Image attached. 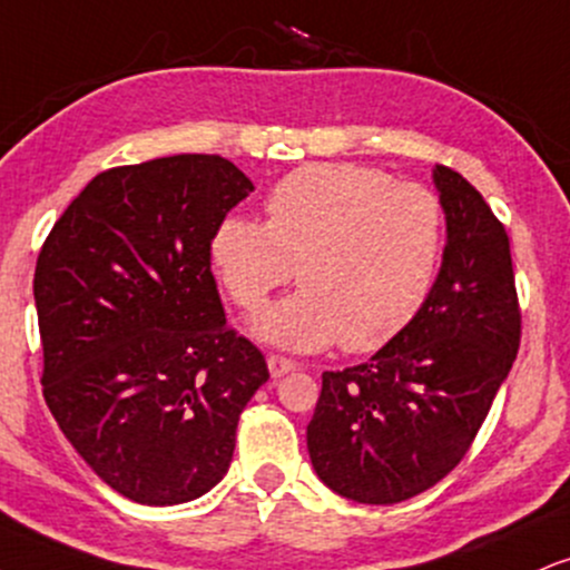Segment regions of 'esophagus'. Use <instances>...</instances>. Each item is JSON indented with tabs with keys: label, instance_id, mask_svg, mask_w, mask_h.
<instances>
[{
	"label": "esophagus",
	"instance_id": "1",
	"mask_svg": "<svg viewBox=\"0 0 570 570\" xmlns=\"http://www.w3.org/2000/svg\"><path fill=\"white\" fill-rule=\"evenodd\" d=\"M267 368H271V376H284L297 368V363L292 358H284V355H267Z\"/></svg>",
	"mask_w": 570,
	"mask_h": 570
}]
</instances>
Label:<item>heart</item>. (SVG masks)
Listing matches in <instances>:
<instances>
[{
    "label": "heart",
    "instance_id": "1",
    "mask_svg": "<svg viewBox=\"0 0 570 570\" xmlns=\"http://www.w3.org/2000/svg\"><path fill=\"white\" fill-rule=\"evenodd\" d=\"M267 223L228 215L209 259L225 292L259 311L297 265V292L257 315L252 332L286 351L353 353L401 334L433 292L445 244L441 198L355 164H315L286 175L265 202Z\"/></svg>",
    "mask_w": 570,
    "mask_h": 570
}]
</instances>
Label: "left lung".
<instances>
[{"label":"left lung","instance_id":"1","mask_svg":"<svg viewBox=\"0 0 570 570\" xmlns=\"http://www.w3.org/2000/svg\"><path fill=\"white\" fill-rule=\"evenodd\" d=\"M441 271L416 318L372 358L324 372L307 424L315 475L358 504H397L462 462L520 345L510 238L462 175L433 167Z\"/></svg>","mask_w":570,"mask_h":570}]
</instances>
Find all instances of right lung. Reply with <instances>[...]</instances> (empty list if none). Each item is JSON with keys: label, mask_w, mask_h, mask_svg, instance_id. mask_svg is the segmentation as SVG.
Masks as SVG:
<instances>
[{"label": "right lung", "mask_w": 570, "mask_h": 570, "mask_svg": "<svg viewBox=\"0 0 570 570\" xmlns=\"http://www.w3.org/2000/svg\"><path fill=\"white\" fill-rule=\"evenodd\" d=\"M255 190L223 156L100 173L39 252L33 303L45 401L102 483L167 507L223 481L238 416L267 382L225 324L209 242Z\"/></svg>", "instance_id": "obj_1"}]
</instances>
